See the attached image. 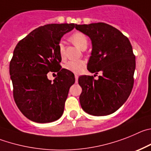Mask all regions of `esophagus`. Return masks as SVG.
Segmentation results:
<instances>
[{
    "label": "esophagus",
    "mask_w": 151,
    "mask_h": 151,
    "mask_svg": "<svg viewBox=\"0 0 151 151\" xmlns=\"http://www.w3.org/2000/svg\"><path fill=\"white\" fill-rule=\"evenodd\" d=\"M74 77H75L76 82H77V81H78V75H76V74H75V76H74Z\"/></svg>",
    "instance_id": "1"
}]
</instances>
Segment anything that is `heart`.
<instances>
[{"label":"heart","instance_id":"1","mask_svg":"<svg viewBox=\"0 0 151 151\" xmlns=\"http://www.w3.org/2000/svg\"><path fill=\"white\" fill-rule=\"evenodd\" d=\"M70 40L76 47L81 50L86 49L88 45V39L85 35L82 32H75L70 37ZM59 52L61 58H65V46L62 42L59 44ZM65 68L70 72L76 74H80L83 72L86 68V62L83 60L69 61L65 64Z\"/></svg>","mask_w":151,"mask_h":151}]
</instances>
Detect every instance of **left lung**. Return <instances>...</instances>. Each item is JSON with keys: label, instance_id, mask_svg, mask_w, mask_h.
Listing matches in <instances>:
<instances>
[{"label": "left lung", "instance_id": "1", "mask_svg": "<svg viewBox=\"0 0 151 151\" xmlns=\"http://www.w3.org/2000/svg\"><path fill=\"white\" fill-rule=\"evenodd\" d=\"M75 28L92 41L87 69L96 74L102 72L98 80L93 76L79 77L81 107L93 116L111 114L126 102L132 89L135 56L131 43L119 30L104 22L76 25Z\"/></svg>", "mask_w": 151, "mask_h": 151}]
</instances>
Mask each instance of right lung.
I'll use <instances>...</instances> for the list:
<instances>
[{
    "mask_svg": "<svg viewBox=\"0 0 151 151\" xmlns=\"http://www.w3.org/2000/svg\"><path fill=\"white\" fill-rule=\"evenodd\" d=\"M71 24H49L32 31L20 40L9 62L13 97L22 114L32 121L51 123L62 116L74 74L62 68L59 44ZM57 72L54 82L47 78Z\"/></svg>",
    "mask_w": 151,
    "mask_h": 151,
    "instance_id": "obj_1",
    "label": "right lung"
}]
</instances>
